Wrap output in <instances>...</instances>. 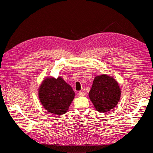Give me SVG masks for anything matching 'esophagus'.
Here are the masks:
<instances>
[{
	"instance_id": "34e87169",
	"label": "esophagus",
	"mask_w": 153,
	"mask_h": 153,
	"mask_svg": "<svg viewBox=\"0 0 153 153\" xmlns=\"http://www.w3.org/2000/svg\"><path fill=\"white\" fill-rule=\"evenodd\" d=\"M78 95H79L80 96H84L85 92L84 91H79L78 92Z\"/></svg>"
}]
</instances>
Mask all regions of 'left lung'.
I'll return each instance as SVG.
<instances>
[{"mask_svg":"<svg viewBox=\"0 0 153 153\" xmlns=\"http://www.w3.org/2000/svg\"><path fill=\"white\" fill-rule=\"evenodd\" d=\"M121 94L117 82L112 76L102 75L94 78L89 96L95 108L105 113L116 106Z\"/></svg>","mask_w":153,"mask_h":153,"instance_id":"8db88e82","label":"left lung"}]
</instances>
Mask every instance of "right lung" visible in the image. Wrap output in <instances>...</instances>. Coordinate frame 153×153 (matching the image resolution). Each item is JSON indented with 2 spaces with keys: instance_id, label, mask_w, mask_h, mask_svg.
Here are the masks:
<instances>
[{
  "instance_id": "right-lung-1",
  "label": "right lung",
  "mask_w": 153,
  "mask_h": 153,
  "mask_svg": "<svg viewBox=\"0 0 153 153\" xmlns=\"http://www.w3.org/2000/svg\"><path fill=\"white\" fill-rule=\"evenodd\" d=\"M75 94L71 85L60 76L45 78L38 91L41 103L48 112L55 115L67 112Z\"/></svg>"
}]
</instances>
